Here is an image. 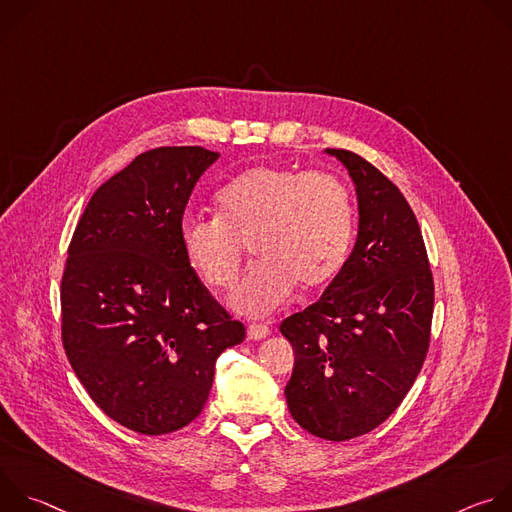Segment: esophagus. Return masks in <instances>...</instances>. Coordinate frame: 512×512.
I'll return each mask as SVG.
<instances>
[{"label": "esophagus", "mask_w": 512, "mask_h": 512, "mask_svg": "<svg viewBox=\"0 0 512 512\" xmlns=\"http://www.w3.org/2000/svg\"><path fill=\"white\" fill-rule=\"evenodd\" d=\"M271 334V328L267 324H249L247 326V336L251 340H263Z\"/></svg>", "instance_id": "1"}]
</instances>
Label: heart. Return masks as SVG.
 <instances>
[{
    "label": "heart",
    "instance_id": "1",
    "mask_svg": "<svg viewBox=\"0 0 512 512\" xmlns=\"http://www.w3.org/2000/svg\"><path fill=\"white\" fill-rule=\"evenodd\" d=\"M214 202L216 218L190 216L182 223L180 245L190 269L212 289L233 285L249 245L255 265L229 298L237 314L267 316L296 285L324 287L348 257L354 206L332 174L253 166L218 190Z\"/></svg>",
    "mask_w": 512,
    "mask_h": 512
}]
</instances>
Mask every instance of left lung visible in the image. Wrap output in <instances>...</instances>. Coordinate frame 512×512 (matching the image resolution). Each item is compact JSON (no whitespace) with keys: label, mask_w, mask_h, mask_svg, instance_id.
Masks as SVG:
<instances>
[{"label":"left lung","mask_w":512,"mask_h":512,"mask_svg":"<svg viewBox=\"0 0 512 512\" xmlns=\"http://www.w3.org/2000/svg\"><path fill=\"white\" fill-rule=\"evenodd\" d=\"M356 188L358 235L322 298L281 322L294 346L291 417L330 442L379 427L413 387L429 348L433 277L399 188L348 150H326Z\"/></svg>","instance_id":"obj_1"}]
</instances>
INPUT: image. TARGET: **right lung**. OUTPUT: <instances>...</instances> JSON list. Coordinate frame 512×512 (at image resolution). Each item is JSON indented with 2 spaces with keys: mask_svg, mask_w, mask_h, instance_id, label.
<instances>
[{
  "mask_svg": "<svg viewBox=\"0 0 512 512\" xmlns=\"http://www.w3.org/2000/svg\"><path fill=\"white\" fill-rule=\"evenodd\" d=\"M216 152L137 156L91 196L62 273V344L91 399L143 435L182 429L208 399L214 362L245 340L186 263L182 216Z\"/></svg>",
  "mask_w": 512,
  "mask_h": 512,
  "instance_id": "right-lung-1",
  "label": "right lung"
}]
</instances>
